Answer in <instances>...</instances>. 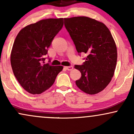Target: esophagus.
<instances>
[{"label":"esophagus","mask_w":134,"mask_h":134,"mask_svg":"<svg viewBox=\"0 0 134 134\" xmlns=\"http://www.w3.org/2000/svg\"><path fill=\"white\" fill-rule=\"evenodd\" d=\"M65 68L67 69V70H72L73 69V67L72 66H68V67H65Z\"/></svg>","instance_id":"esophagus-1"}]
</instances>
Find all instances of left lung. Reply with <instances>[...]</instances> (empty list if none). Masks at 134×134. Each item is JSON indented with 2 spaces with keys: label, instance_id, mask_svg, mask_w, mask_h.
Returning <instances> with one entry per match:
<instances>
[{
  "label": "left lung",
  "instance_id": "obj_1",
  "mask_svg": "<svg viewBox=\"0 0 134 134\" xmlns=\"http://www.w3.org/2000/svg\"><path fill=\"white\" fill-rule=\"evenodd\" d=\"M65 26L78 53L87 54L82 65H75L81 77L76 84L89 94L102 91L111 81L117 61V49L104 23L86 16L65 18Z\"/></svg>",
  "mask_w": 134,
  "mask_h": 134
}]
</instances>
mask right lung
Here are the masks:
<instances>
[{
    "label": "right lung",
    "instance_id": "obj_1",
    "mask_svg": "<svg viewBox=\"0 0 134 134\" xmlns=\"http://www.w3.org/2000/svg\"><path fill=\"white\" fill-rule=\"evenodd\" d=\"M64 25V18L42 19L29 24L17 35L10 64L20 85L32 94L43 93L53 85L63 66L44 64V55Z\"/></svg>",
    "mask_w": 134,
    "mask_h": 134
}]
</instances>
